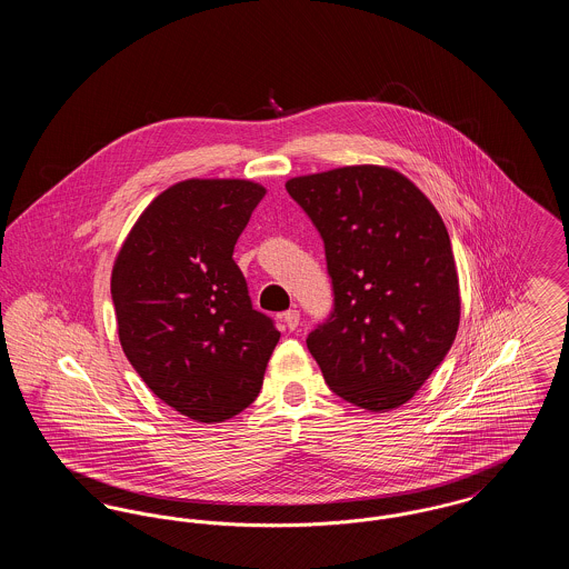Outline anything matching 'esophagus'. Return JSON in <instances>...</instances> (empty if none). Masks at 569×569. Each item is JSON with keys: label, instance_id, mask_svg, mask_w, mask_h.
I'll return each instance as SVG.
<instances>
[{"label": "esophagus", "instance_id": "1", "mask_svg": "<svg viewBox=\"0 0 569 569\" xmlns=\"http://www.w3.org/2000/svg\"><path fill=\"white\" fill-rule=\"evenodd\" d=\"M283 325H286L288 330H295V328L300 325V313H298V309H290V311L283 313Z\"/></svg>", "mask_w": 569, "mask_h": 569}]
</instances>
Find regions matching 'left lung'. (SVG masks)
I'll list each match as a JSON object with an SVG mask.
<instances>
[{
	"instance_id": "left-lung-1",
	"label": "left lung",
	"mask_w": 569,
	"mask_h": 569,
	"mask_svg": "<svg viewBox=\"0 0 569 569\" xmlns=\"http://www.w3.org/2000/svg\"><path fill=\"white\" fill-rule=\"evenodd\" d=\"M286 190L325 241L335 298L307 348L328 388L369 411L403 406L459 330V274L441 217L383 166L297 177Z\"/></svg>"
}]
</instances>
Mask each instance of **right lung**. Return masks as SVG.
Wrapping results in <instances>:
<instances>
[{"instance_id":"right-lung-1","label":"right lung","mask_w":569,"mask_h":569,"mask_svg":"<svg viewBox=\"0 0 569 569\" xmlns=\"http://www.w3.org/2000/svg\"><path fill=\"white\" fill-rule=\"evenodd\" d=\"M264 193L241 179L181 181L142 211L112 267L123 352L158 399L196 422L256 401L281 335L232 260Z\"/></svg>"}]
</instances>
